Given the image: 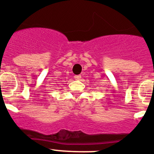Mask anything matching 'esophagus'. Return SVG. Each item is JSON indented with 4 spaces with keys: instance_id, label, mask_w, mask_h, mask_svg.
<instances>
[{
    "instance_id": "esophagus-1",
    "label": "esophagus",
    "mask_w": 154,
    "mask_h": 154,
    "mask_svg": "<svg viewBox=\"0 0 154 154\" xmlns=\"http://www.w3.org/2000/svg\"><path fill=\"white\" fill-rule=\"evenodd\" d=\"M74 78L76 80H80L82 78V76H81V75H75Z\"/></svg>"
}]
</instances>
